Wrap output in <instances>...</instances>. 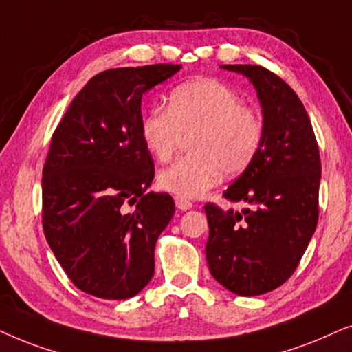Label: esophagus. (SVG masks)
<instances>
[{"mask_svg":"<svg viewBox=\"0 0 352 352\" xmlns=\"http://www.w3.org/2000/svg\"><path fill=\"white\" fill-rule=\"evenodd\" d=\"M175 206L180 210H188V209L193 208V203H191V201H188V199L179 198V196H177V198H175Z\"/></svg>","mask_w":352,"mask_h":352,"instance_id":"esophagus-1","label":"esophagus"}]
</instances>
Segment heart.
<instances>
[{"mask_svg":"<svg viewBox=\"0 0 352 352\" xmlns=\"http://www.w3.org/2000/svg\"><path fill=\"white\" fill-rule=\"evenodd\" d=\"M191 137L193 154L159 173V185L179 198H203L227 175L245 172L264 140V124L232 88L215 78H195L175 87L166 107H153L140 120V137L159 162L173 157Z\"/></svg>","mask_w":352,"mask_h":352,"instance_id":"obj_1","label":"heart"}]
</instances>
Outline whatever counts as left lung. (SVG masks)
I'll list each match as a JSON object with an SVG mask.
<instances>
[{
    "mask_svg": "<svg viewBox=\"0 0 352 352\" xmlns=\"http://www.w3.org/2000/svg\"><path fill=\"white\" fill-rule=\"evenodd\" d=\"M256 88L264 140L250 167L223 196L243 210L206 204V259L212 277L240 296L278 288L296 269L318 220L320 156L311 120L293 88L265 67L220 65Z\"/></svg>",
    "mask_w": 352,
    "mask_h": 352,
    "instance_id": "1",
    "label": "left lung"
}]
</instances>
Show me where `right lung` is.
<instances>
[{
	"mask_svg": "<svg viewBox=\"0 0 352 352\" xmlns=\"http://www.w3.org/2000/svg\"><path fill=\"white\" fill-rule=\"evenodd\" d=\"M180 69L95 75L51 138L41 180L45 236L72 283L91 296L129 299L154 275V248L175 204L167 193H146L154 162L140 137L142 98Z\"/></svg>",
	"mask_w": 352,
	"mask_h": 352,
	"instance_id": "add662e5",
	"label": "right lung"
}]
</instances>
